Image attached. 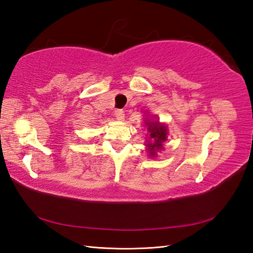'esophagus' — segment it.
<instances>
[{
    "mask_svg": "<svg viewBox=\"0 0 253 253\" xmlns=\"http://www.w3.org/2000/svg\"><path fill=\"white\" fill-rule=\"evenodd\" d=\"M115 117H116V120L120 121V122L125 120V114H124V111L123 110H117L115 112Z\"/></svg>",
    "mask_w": 253,
    "mask_h": 253,
    "instance_id": "esophagus-1",
    "label": "esophagus"
}]
</instances>
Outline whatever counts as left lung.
I'll return each mask as SVG.
<instances>
[{
	"mask_svg": "<svg viewBox=\"0 0 253 253\" xmlns=\"http://www.w3.org/2000/svg\"><path fill=\"white\" fill-rule=\"evenodd\" d=\"M146 126L149 131V139L146 140L148 143L146 144L147 150L150 157H157V152L163 149V142L168 139V128H166V125L158 121H146Z\"/></svg>",
	"mask_w": 253,
	"mask_h": 253,
	"instance_id": "left-lung-1",
	"label": "left lung"
}]
</instances>
